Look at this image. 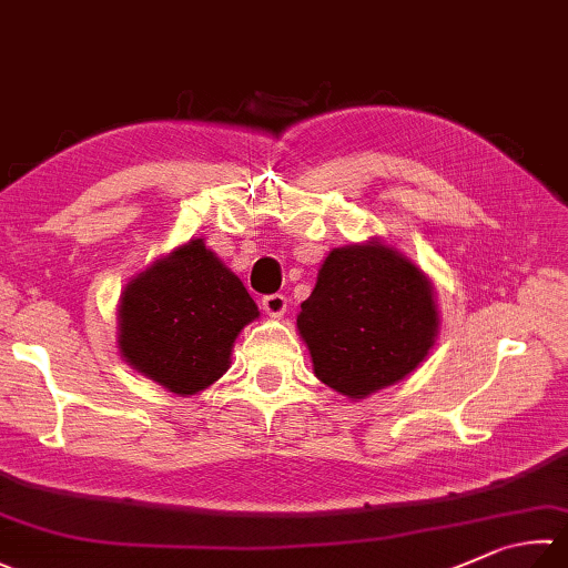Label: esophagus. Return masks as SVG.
<instances>
[{"mask_svg":"<svg viewBox=\"0 0 568 568\" xmlns=\"http://www.w3.org/2000/svg\"><path fill=\"white\" fill-rule=\"evenodd\" d=\"M262 308L270 316H282L286 312V296L284 294H266L262 298Z\"/></svg>","mask_w":568,"mask_h":568,"instance_id":"34e87169","label":"esophagus"}]
</instances>
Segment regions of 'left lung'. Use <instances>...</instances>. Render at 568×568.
Instances as JSON below:
<instances>
[{
	"mask_svg": "<svg viewBox=\"0 0 568 568\" xmlns=\"http://www.w3.org/2000/svg\"><path fill=\"white\" fill-rule=\"evenodd\" d=\"M296 326L318 381L348 398H366L403 381L433 348V286L385 244H351L321 264Z\"/></svg>",
	"mask_w": 568,
	"mask_h": 568,
	"instance_id": "1",
	"label": "left lung"
}]
</instances>
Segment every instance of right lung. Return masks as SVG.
<instances>
[{
	"label": "right lung",
	"mask_w": 568,
	"mask_h": 568,
	"mask_svg": "<svg viewBox=\"0 0 568 568\" xmlns=\"http://www.w3.org/2000/svg\"><path fill=\"white\" fill-rule=\"evenodd\" d=\"M256 316L244 284L192 240L125 286L118 346L138 373L192 395L230 368L234 338Z\"/></svg>",
	"instance_id": "add662e5"
}]
</instances>
